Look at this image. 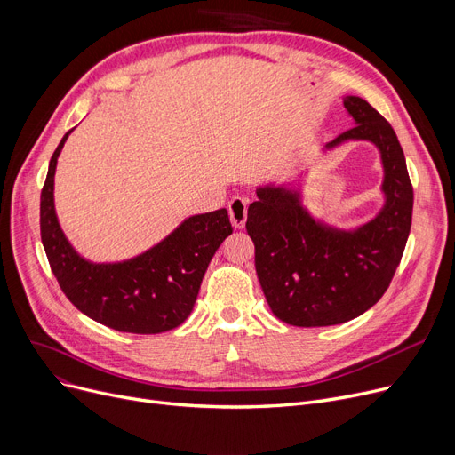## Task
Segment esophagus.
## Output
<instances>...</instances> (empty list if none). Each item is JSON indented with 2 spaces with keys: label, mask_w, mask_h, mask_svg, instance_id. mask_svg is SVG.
<instances>
[{
  "label": "esophagus",
  "mask_w": 455,
  "mask_h": 455,
  "mask_svg": "<svg viewBox=\"0 0 455 455\" xmlns=\"http://www.w3.org/2000/svg\"><path fill=\"white\" fill-rule=\"evenodd\" d=\"M247 206L249 199L247 197H232L228 203V215L230 221L235 228H243L247 221Z\"/></svg>",
  "instance_id": "34e87169"
}]
</instances>
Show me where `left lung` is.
Masks as SVG:
<instances>
[{
	"mask_svg": "<svg viewBox=\"0 0 455 455\" xmlns=\"http://www.w3.org/2000/svg\"><path fill=\"white\" fill-rule=\"evenodd\" d=\"M355 127L326 143L369 140L384 162L386 206L357 230L317 223L283 188H259L249 206L247 232L254 266L273 314L293 326H331L365 314L389 288L413 215V186L400 141L387 119L365 100L348 95Z\"/></svg>",
	"mask_w": 455,
	"mask_h": 455,
	"instance_id": "left-lung-1",
	"label": "left lung"
}]
</instances>
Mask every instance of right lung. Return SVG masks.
Here are the masks:
<instances>
[{"label": "right lung", "mask_w": 455, "mask_h": 455, "mask_svg": "<svg viewBox=\"0 0 455 455\" xmlns=\"http://www.w3.org/2000/svg\"><path fill=\"white\" fill-rule=\"evenodd\" d=\"M55 149L40 196V235L52 271L79 312L117 331L160 333L182 324L194 309L215 251L232 234L225 208L186 220L164 242L122 264H90L64 237L53 204Z\"/></svg>", "instance_id": "add662e5"}]
</instances>
